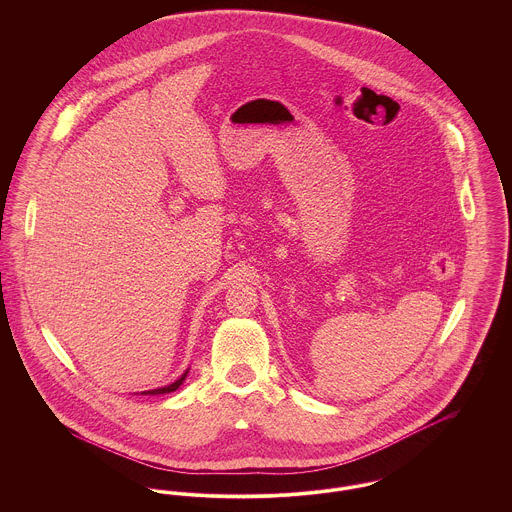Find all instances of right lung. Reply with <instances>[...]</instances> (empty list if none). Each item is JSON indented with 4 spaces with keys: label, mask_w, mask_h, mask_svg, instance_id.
<instances>
[{
    "label": "right lung",
    "mask_w": 512,
    "mask_h": 512,
    "mask_svg": "<svg viewBox=\"0 0 512 512\" xmlns=\"http://www.w3.org/2000/svg\"><path fill=\"white\" fill-rule=\"evenodd\" d=\"M185 376H187V372L179 378V380H175L173 384H169V386H163V388H155V390H147L144 394H167V392H173V390H177L181 384H183V380H185Z\"/></svg>",
    "instance_id": "obj_1"
}]
</instances>
